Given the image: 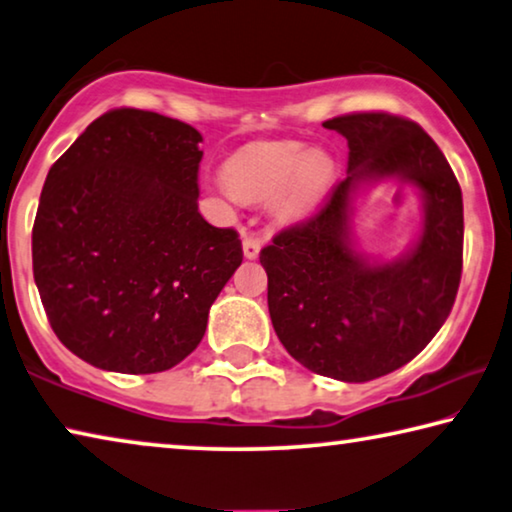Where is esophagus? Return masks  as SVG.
<instances>
[{
  "label": "esophagus",
  "instance_id": "obj_1",
  "mask_svg": "<svg viewBox=\"0 0 512 512\" xmlns=\"http://www.w3.org/2000/svg\"><path fill=\"white\" fill-rule=\"evenodd\" d=\"M242 251H245V258L254 261V258L261 254V242H258L254 235H245V240H242Z\"/></svg>",
  "mask_w": 512,
  "mask_h": 512
}]
</instances>
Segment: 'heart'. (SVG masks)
<instances>
[{
    "label": "heart",
    "mask_w": 512,
    "mask_h": 512,
    "mask_svg": "<svg viewBox=\"0 0 512 512\" xmlns=\"http://www.w3.org/2000/svg\"><path fill=\"white\" fill-rule=\"evenodd\" d=\"M229 194L251 201L279 196V210L288 217L311 212L334 180V160L325 151H304L295 141H261L242 148L224 169Z\"/></svg>",
    "instance_id": "heart-1"
}]
</instances>
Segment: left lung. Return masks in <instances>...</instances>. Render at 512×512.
Instances as JSON below:
<instances>
[{
    "instance_id": "left-lung-1",
    "label": "left lung",
    "mask_w": 512,
    "mask_h": 512,
    "mask_svg": "<svg viewBox=\"0 0 512 512\" xmlns=\"http://www.w3.org/2000/svg\"><path fill=\"white\" fill-rule=\"evenodd\" d=\"M348 139V176L325 206L261 249L267 306L283 348L341 382L405 366L444 325L462 274V192L444 153L419 123L387 112L322 123ZM398 177L424 196V231L403 259L368 264L351 249V199L366 179Z\"/></svg>"
}]
</instances>
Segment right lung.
Returning <instances> with one entry per match:
<instances>
[{"mask_svg": "<svg viewBox=\"0 0 512 512\" xmlns=\"http://www.w3.org/2000/svg\"><path fill=\"white\" fill-rule=\"evenodd\" d=\"M201 135L144 109H109L52 164L31 258L47 320L86 364L160 373L201 343L242 263L235 229L199 212Z\"/></svg>", "mask_w": 512, "mask_h": 512, "instance_id": "obj_1", "label": "right lung"}]
</instances>
